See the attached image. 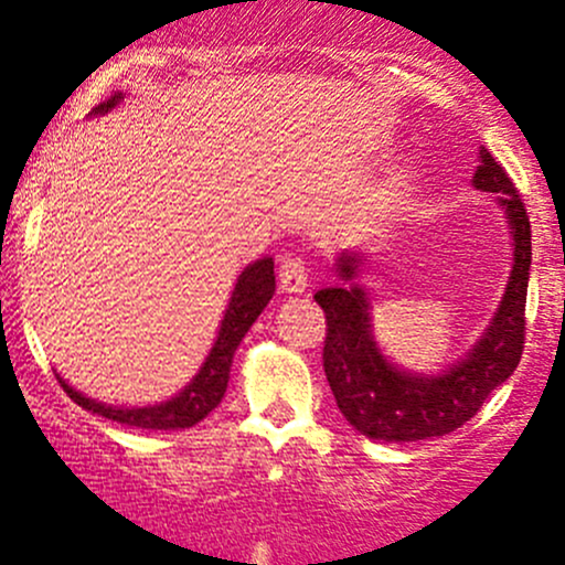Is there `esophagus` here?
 <instances>
[{"instance_id":"34e87169","label":"esophagus","mask_w":565,"mask_h":565,"mask_svg":"<svg viewBox=\"0 0 565 565\" xmlns=\"http://www.w3.org/2000/svg\"><path fill=\"white\" fill-rule=\"evenodd\" d=\"M278 284H281L284 291H305V287H308V265H305L302 257H284L281 265H278Z\"/></svg>"}]
</instances>
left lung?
Masks as SVG:
<instances>
[{
    "mask_svg": "<svg viewBox=\"0 0 565 565\" xmlns=\"http://www.w3.org/2000/svg\"><path fill=\"white\" fill-rule=\"evenodd\" d=\"M476 188L497 193L512 233V270L502 305L481 340L459 364L438 377L408 374L387 364L372 337L366 291L359 284H340L316 291L327 313L323 372L337 406L359 433L374 440H425L457 430L481 412L491 393L515 372L526 340V291L531 268V225L521 193L504 167L481 151ZM342 281L359 274V257L337 260Z\"/></svg>",
    "mask_w": 565,
    "mask_h": 565,
    "instance_id": "8db88e82",
    "label": "left lung"
}]
</instances>
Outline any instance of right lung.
<instances>
[{
    "label": "right lung",
    "instance_id": "add662e5",
    "mask_svg": "<svg viewBox=\"0 0 565 565\" xmlns=\"http://www.w3.org/2000/svg\"><path fill=\"white\" fill-rule=\"evenodd\" d=\"M119 100L121 93H114L103 103H97L93 114H108ZM274 291V257H263V260L246 265L242 276H238L236 289H233L228 310H225L223 323H220L217 340L215 345H212L210 355H206L204 366L199 369L196 377L188 382L183 393L164 401V404L140 408L106 406L87 398V395H82L79 391H74V387H68L63 377H57V382H61V387L68 393V398L74 401V404H79L82 408H87V412L93 414H100V417L106 419H114V423L129 427H146V430H183V427H193L223 401L225 387H228L233 353H236L244 334L249 332L252 323L257 321V316L263 313L265 305L270 302Z\"/></svg>",
    "mask_w": 565,
    "mask_h": 565
}]
</instances>
